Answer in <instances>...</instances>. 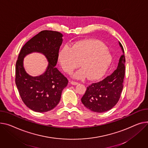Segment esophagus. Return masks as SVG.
I'll return each mask as SVG.
<instances>
[{
    "label": "esophagus",
    "instance_id": "34e87169",
    "mask_svg": "<svg viewBox=\"0 0 148 148\" xmlns=\"http://www.w3.org/2000/svg\"><path fill=\"white\" fill-rule=\"evenodd\" d=\"M71 84H73V85H76V84H78V83L77 82H75V81H71Z\"/></svg>",
    "mask_w": 148,
    "mask_h": 148
}]
</instances>
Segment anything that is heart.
I'll return each instance as SVG.
<instances>
[{
  "label": "heart",
  "mask_w": 148,
  "mask_h": 148,
  "mask_svg": "<svg viewBox=\"0 0 148 148\" xmlns=\"http://www.w3.org/2000/svg\"><path fill=\"white\" fill-rule=\"evenodd\" d=\"M59 60L63 70L71 73L80 65L83 68L74 74L77 78L88 76L90 80L101 78L109 68L112 58L105 45L95 41H83L71 48L64 47L60 52Z\"/></svg>",
  "instance_id": "obj_1"
}]
</instances>
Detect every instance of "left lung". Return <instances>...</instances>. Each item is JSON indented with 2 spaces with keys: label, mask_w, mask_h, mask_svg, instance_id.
I'll return each mask as SVG.
<instances>
[{
  "label": "left lung",
  "mask_w": 148,
  "mask_h": 148,
  "mask_svg": "<svg viewBox=\"0 0 148 148\" xmlns=\"http://www.w3.org/2000/svg\"><path fill=\"white\" fill-rule=\"evenodd\" d=\"M119 44L124 53L121 43L119 42ZM125 62V56L123 55L116 70L102 81L92 83L87 87L81 100L88 110L99 113L106 112L119 102L123 88Z\"/></svg>",
  "instance_id": "8db88e82"
}]
</instances>
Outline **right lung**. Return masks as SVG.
Listing matches in <instances>:
<instances>
[{"label": "right lung", "mask_w": 148, "mask_h": 148, "mask_svg": "<svg viewBox=\"0 0 148 148\" xmlns=\"http://www.w3.org/2000/svg\"><path fill=\"white\" fill-rule=\"evenodd\" d=\"M62 43V34L43 30L29 40L22 47L16 62L15 83L24 104L38 112L51 111L58 104L68 80L55 67L59 51ZM44 54L49 62L45 73L40 76L28 75L23 66V60L29 53Z\"/></svg>", "instance_id": "1"}]
</instances>
